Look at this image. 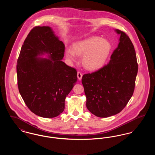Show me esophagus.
Listing matches in <instances>:
<instances>
[{
  "instance_id": "34e87169",
  "label": "esophagus",
  "mask_w": 155,
  "mask_h": 155,
  "mask_svg": "<svg viewBox=\"0 0 155 155\" xmlns=\"http://www.w3.org/2000/svg\"><path fill=\"white\" fill-rule=\"evenodd\" d=\"M82 74L80 71H78L77 73V77H78L79 80H81V79H82Z\"/></svg>"
}]
</instances>
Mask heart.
<instances>
[{
    "mask_svg": "<svg viewBox=\"0 0 155 155\" xmlns=\"http://www.w3.org/2000/svg\"><path fill=\"white\" fill-rule=\"evenodd\" d=\"M111 45L106 39L92 37L75 42L73 50L68 49L65 54L67 58L74 61L77 54L82 56V64L88 70L101 68L106 63L110 53Z\"/></svg>",
    "mask_w": 155,
    "mask_h": 155,
    "instance_id": "heart-1",
    "label": "heart"
}]
</instances>
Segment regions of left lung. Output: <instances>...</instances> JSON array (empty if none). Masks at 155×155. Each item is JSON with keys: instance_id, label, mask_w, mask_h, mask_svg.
<instances>
[{"instance_id": "obj_1", "label": "left lung", "mask_w": 155, "mask_h": 155, "mask_svg": "<svg viewBox=\"0 0 155 155\" xmlns=\"http://www.w3.org/2000/svg\"><path fill=\"white\" fill-rule=\"evenodd\" d=\"M120 35L117 48L109 63L91 74H84L82 84L88 110L99 117H107L122 110L132 97L138 73L135 51L125 32Z\"/></svg>"}]
</instances>
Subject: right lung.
Masks as SVG:
<instances>
[{"instance_id": "1", "label": "right lung", "mask_w": 155, "mask_h": 155, "mask_svg": "<svg viewBox=\"0 0 155 155\" xmlns=\"http://www.w3.org/2000/svg\"><path fill=\"white\" fill-rule=\"evenodd\" d=\"M64 45L51 27H35L22 45L17 60L20 94L30 110L44 118L58 116L77 81L76 70L62 61ZM47 54L48 59L39 58Z\"/></svg>"}]
</instances>
